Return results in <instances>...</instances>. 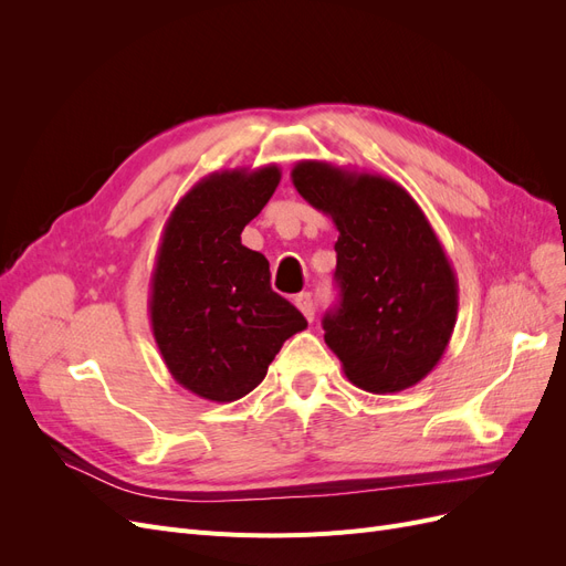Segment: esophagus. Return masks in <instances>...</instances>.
Here are the masks:
<instances>
[{
  "mask_svg": "<svg viewBox=\"0 0 566 566\" xmlns=\"http://www.w3.org/2000/svg\"><path fill=\"white\" fill-rule=\"evenodd\" d=\"M295 304L297 310L306 316V321H314V312H316V302H314V295L312 293H302L295 297Z\"/></svg>",
  "mask_w": 566,
  "mask_h": 566,
  "instance_id": "1",
  "label": "esophagus"
}]
</instances>
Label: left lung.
Returning <instances> with one entry per match:
<instances>
[{"label":"left lung","instance_id":"obj_1","mask_svg":"<svg viewBox=\"0 0 566 566\" xmlns=\"http://www.w3.org/2000/svg\"><path fill=\"white\" fill-rule=\"evenodd\" d=\"M297 193L339 231V306L325 314V345L366 391L418 385L449 347L458 281L434 229L403 186L321 160L293 167Z\"/></svg>","mask_w":566,"mask_h":566}]
</instances>
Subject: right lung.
I'll return each mask as SVG.
<instances>
[{
	"label": "right lung",
	"instance_id": "add662e5",
	"mask_svg": "<svg viewBox=\"0 0 566 566\" xmlns=\"http://www.w3.org/2000/svg\"><path fill=\"white\" fill-rule=\"evenodd\" d=\"M281 169H224L200 179L167 217L150 276V328L172 378L229 403L264 380L306 318L271 290L269 262L241 243Z\"/></svg>",
	"mask_w": 566,
	"mask_h": 566
}]
</instances>
